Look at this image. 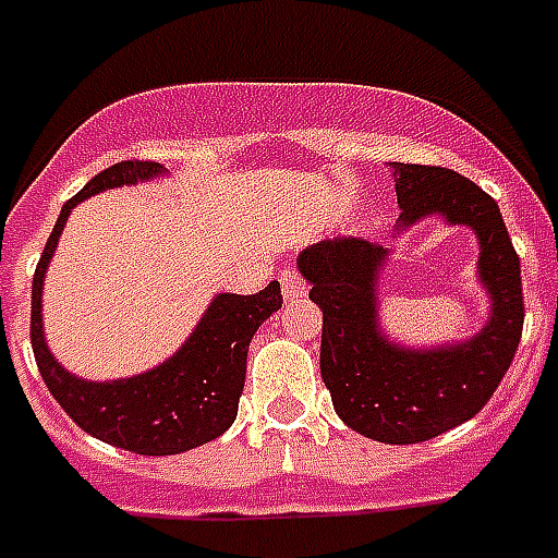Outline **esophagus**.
I'll list each match as a JSON object with an SVG mask.
<instances>
[{
  "mask_svg": "<svg viewBox=\"0 0 558 558\" xmlns=\"http://www.w3.org/2000/svg\"><path fill=\"white\" fill-rule=\"evenodd\" d=\"M280 287H283V298L287 301H295V298L304 295V278L298 269H283L280 271Z\"/></svg>",
  "mask_w": 558,
  "mask_h": 558,
  "instance_id": "esophagus-1",
  "label": "esophagus"
}]
</instances>
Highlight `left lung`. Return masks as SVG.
<instances>
[{"label": "left lung", "instance_id": "left-lung-1", "mask_svg": "<svg viewBox=\"0 0 558 558\" xmlns=\"http://www.w3.org/2000/svg\"><path fill=\"white\" fill-rule=\"evenodd\" d=\"M399 226L440 214L472 226L481 240V283L493 298V318L458 348L399 350L376 324V271L385 248L362 236H336L306 248L298 269L310 301L322 306V379L336 414L371 440L408 446L466 423L489 402L510 371L524 327L521 260L498 202L437 165H393Z\"/></svg>", "mask_w": 558, "mask_h": 558}]
</instances>
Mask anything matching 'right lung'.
<instances>
[{"instance_id":"1","label":"right lung","mask_w":558,"mask_h":558,"mask_svg":"<svg viewBox=\"0 0 558 558\" xmlns=\"http://www.w3.org/2000/svg\"><path fill=\"white\" fill-rule=\"evenodd\" d=\"M156 173H161L159 161H118L65 202L31 283V348L51 397L83 432L135 454H179L214 440L234 423L248 341L283 304L278 280L257 295H219L177 356L156 371L121 381H86L65 373L48 353L39 322V289L69 210L86 196Z\"/></svg>"}]
</instances>
